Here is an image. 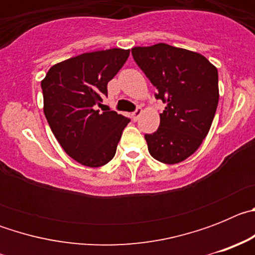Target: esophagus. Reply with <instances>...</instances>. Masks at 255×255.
Here are the masks:
<instances>
[{
	"instance_id": "obj_1",
	"label": "esophagus",
	"mask_w": 255,
	"mask_h": 255,
	"mask_svg": "<svg viewBox=\"0 0 255 255\" xmlns=\"http://www.w3.org/2000/svg\"><path fill=\"white\" fill-rule=\"evenodd\" d=\"M141 112H143V110H141L140 107L136 108V110H135V111L131 114L132 120H134V121H138V120H139V117H140V115H141Z\"/></svg>"
}]
</instances>
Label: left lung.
Segmentation results:
<instances>
[{
    "mask_svg": "<svg viewBox=\"0 0 255 255\" xmlns=\"http://www.w3.org/2000/svg\"><path fill=\"white\" fill-rule=\"evenodd\" d=\"M132 58L166 105L157 131L145 134L153 158L173 164L199 148L218 105V73L204 56L164 43L134 47Z\"/></svg>",
    "mask_w": 255,
    "mask_h": 255,
    "instance_id": "1",
    "label": "left lung"
}]
</instances>
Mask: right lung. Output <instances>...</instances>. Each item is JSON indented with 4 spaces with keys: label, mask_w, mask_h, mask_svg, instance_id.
<instances>
[{
    "label": "right lung",
    "mask_w": 255,
    "mask_h": 255,
    "mask_svg": "<svg viewBox=\"0 0 255 255\" xmlns=\"http://www.w3.org/2000/svg\"><path fill=\"white\" fill-rule=\"evenodd\" d=\"M129 49L83 53L56 64L42 82L44 115L65 152L88 167L114 158L129 117L101 112L107 84L129 57Z\"/></svg>",
    "instance_id": "obj_1"
}]
</instances>
